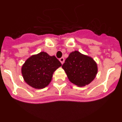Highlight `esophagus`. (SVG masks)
Returning a JSON list of instances; mask_svg holds the SVG:
<instances>
[{
	"instance_id": "esophagus-1",
	"label": "esophagus",
	"mask_w": 122,
	"mask_h": 122,
	"mask_svg": "<svg viewBox=\"0 0 122 122\" xmlns=\"http://www.w3.org/2000/svg\"><path fill=\"white\" fill-rule=\"evenodd\" d=\"M59 61L61 62V64H63V63H64V58H63V57H62V58H61L60 59H59Z\"/></svg>"
}]
</instances>
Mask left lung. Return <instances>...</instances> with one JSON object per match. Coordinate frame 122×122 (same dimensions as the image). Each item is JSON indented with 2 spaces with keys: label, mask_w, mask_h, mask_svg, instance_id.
Masks as SVG:
<instances>
[{
  "label": "left lung",
  "mask_w": 122,
  "mask_h": 122,
  "mask_svg": "<svg viewBox=\"0 0 122 122\" xmlns=\"http://www.w3.org/2000/svg\"><path fill=\"white\" fill-rule=\"evenodd\" d=\"M62 67L69 81L78 87L89 84L98 72L97 64L94 59L78 51L69 54Z\"/></svg>",
  "instance_id": "1"
}]
</instances>
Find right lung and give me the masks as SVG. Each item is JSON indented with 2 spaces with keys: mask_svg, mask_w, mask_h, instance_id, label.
Instances as JSON below:
<instances>
[{
  "mask_svg": "<svg viewBox=\"0 0 122 122\" xmlns=\"http://www.w3.org/2000/svg\"><path fill=\"white\" fill-rule=\"evenodd\" d=\"M60 66L61 63L55 56L40 52L26 59L21 67V74L30 86L41 89L48 86L54 72Z\"/></svg>",
  "mask_w": 122,
  "mask_h": 122,
  "instance_id": "add662e5",
  "label": "right lung"
}]
</instances>
